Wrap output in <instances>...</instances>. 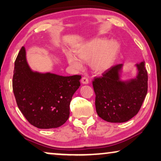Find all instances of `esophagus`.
I'll list each match as a JSON object with an SVG mask.
<instances>
[{
  "mask_svg": "<svg viewBox=\"0 0 161 161\" xmlns=\"http://www.w3.org/2000/svg\"><path fill=\"white\" fill-rule=\"evenodd\" d=\"M81 83H82L83 84H88V83H89V79H88L86 77H83V78H81Z\"/></svg>",
  "mask_w": 161,
  "mask_h": 161,
  "instance_id": "obj_1",
  "label": "esophagus"
}]
</instances>
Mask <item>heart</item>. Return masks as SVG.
<instances>
[{
  "label": "heart",
  "mask_w": 161,
  "mask_h": 161,
  "mask_svg": "<svg viewBox=\"0 0 161 161\" xmlns=\"http://www.w3.org/2000/svg\"><path fill=\"white\" fill-rule=\"evenodd\" d=\"M119 51V44L116 41L107 42L105 39H95L86 44L76 50L75 54L80 60L89 62L92 69L96 72H103L110 69L116 60ZM69 64L80 69L82 64L72 55H68Z\"/></svg>",
  "instance_id": "1"
}]
</instances>
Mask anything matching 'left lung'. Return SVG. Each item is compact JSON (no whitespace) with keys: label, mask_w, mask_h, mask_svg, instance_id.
<instances>
[{"label":"left lung","mask_w":161,"mask_h":161,"mask_svg":"<svg viewBox=\"0 0 161 161\" xmlns=\"http://www.w3.org/2000/svg\"><path fill=\"white\" fill-rule=\"evenodd\" d=\"M135 78L120 80L123 64L110 68L93 80L96 111L108 122H125L136 116L144 102L148 89V75L144 61L136 65Z\"/></svg>","instance_id":"obj_1"}]
</instances>
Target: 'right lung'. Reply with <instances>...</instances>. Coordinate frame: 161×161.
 Wrapping results in <instances>:
<instances>
[{
	"label": "right lung",
	"mask_w": 161,
	"mask_h": 161,
	"mask_svg": "<svg viewBox=\"0 0 161 161\" xmlns=\"http://www.w3.org/2000/svg\"><path fill=\"white\" fill-rule=\"evenodd\" d=\"M80 75L61 76L31 69L24 47L14 62L13 92L19 109L31 125L40 129L56 128L67 122L69 105L80 86Z\"/></svg>",
	"instance_id": "1"
}]
</instances>
